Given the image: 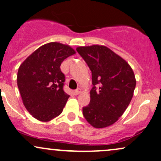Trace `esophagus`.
Segmentation results:
<instances>
[{"instance_id":"esophagus-1","label":"esophagus","mask_w":161,"mask_h":161,"mask_svg":"<svg viewBox=\"0 0 161 161\" xmlns=\"http://www.w3.org/2000/svg\"><path fill=\"white\" fill-rule=\"evenodd\" d=\"M80 92H81V90L80 88L77 89L76 90H75V91H74V93H75V95H78V94H80Z\"/></svg>"}]
</instances>
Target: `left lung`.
Listing matches in <instances>:
<instances>
[{"mask_svg":"<svg viewBox=\"0 0 161 161\" xmlns=\"http://www.w3.org/2000/svg\"><path fill=\"white\" fill-rule=\"evenodd\" d=\"M77 51L92 72L90 102L83 114L95 128L112 125L122 116L133 96L136 80L133 69L105 46L79 47Z\"/></svg>","mask_w":161,"mask_h":161,"instance_id":"obj_1","label":"left lung"}]
</instances>
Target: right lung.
Here are the masks:
<instances>
[{"label":"right lung","instance_id":"right-lung-1","mask_svg":"<svg viewBox=\"0 0 161 161\" xmlns=\"http://www.w3.org/2000/svg\"><path fill=\"white\" fill-rule=\"evenodd\" d=\"M75 51L69 45L51 42L30 55L19 66L17 85L28 112L41 121H50L63 111L69 95L63 90L62 62Z\"/></svg>","mask_w":161,"mask_h":161}]
</instances>
